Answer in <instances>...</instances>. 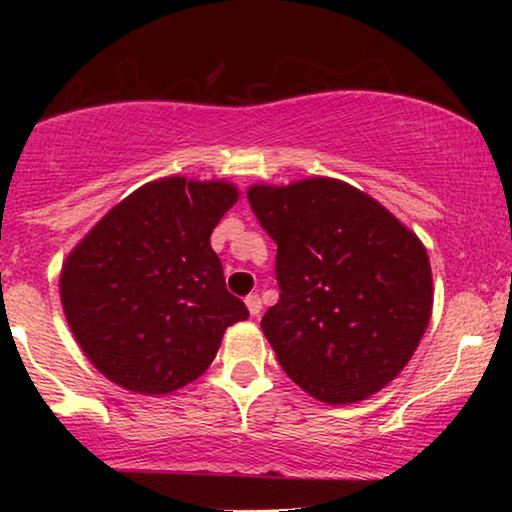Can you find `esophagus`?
Here are the masks:
<instances>
[{
  "mask_svg": "<svg viewBox=\"0 0 512 512\" xmlns=\"http://www.w3.org/2000/svg\"><path fill=\"white\" fill-rule=\"evenodd\" d=\"M244 303H247V310L251 317H258V314H261L263 303H261V298H258V293H249V296L244 298Z\"/></svg>",
  "mask_w": 512,
  "mask_h": 512,
  "instance_id": "1",
  "label": "esophagus"
}]
</instances>
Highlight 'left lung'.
Returning <instances> with one entry per match:
<instances>
[{
    "label": "left lung",
    "instance_id": "8db88e82",
    "mask_svg": "<svg viewBox=\"0 0 512 512\" xmlns=\"http://www.w3.org/2000/svg\"><path fill=\"white\" fill-rule=\"evenodd\" d=\"M247 198L277 242L282 293L261 328L284 373L328 405L363 401L396 380L431 319L422 240L340 179L254 184Z\"/></svg>",
    "mask_w": 512,
    "mask_h": 512
}]
</instances>
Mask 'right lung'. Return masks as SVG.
<instances>
[{
    "label": "right lung",
    "mask_w": 512,
    "mask_h": 512,
    "mask_svg": "<svg viewBox=\"0 0 512 512\" xmlns=\"http://www.w3.org/2000/svg\"><path fill=\"white\" fill-rule=\"evenodd\" d=\"M237 198L223 179L149 181L69 251L62 310L107 380L144 396L172 394L198 380L226 328L249 317L209 244Z\"/></svg>",
    "instance_id": "add662e5"
}]
</instances>
